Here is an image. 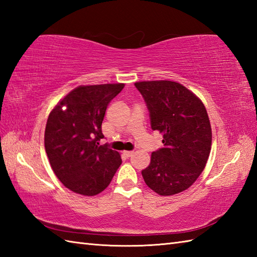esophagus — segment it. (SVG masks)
<instances>
[{"instance_id": "obj_1", "label": "esophagus", "mask_w": 257, "mask_h": 257, "mask_svg": "<svg viewBox=\"0 0 257 257\" xmlns=\"http://www.w3.org/2000/svg\"><path fill=\"white\" fill-rule=\"evenodd\" d=\"M123 155L125 156V157H132L133 155H134V151H123Z\"/></svg>"}]
</instances>
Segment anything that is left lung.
Returning <instances> with one entry per match:
<instances>
[{"instance_id":"left-lung-1","label":"left lung","mask_w":257,"mask_h":257,"mask_svg":"<svg viewBox=\"0 0 257 257\" xmlns=\"http://www.w3.org/2000/svg\"><path fill=\"white\" fill-rule=\"evenodd\" d=\"M150 112L151 128L163 136V148L151 154L141 171L146 184L162 196L189 189L209 159L212 129L200 98L171 80L137 81Z\"/></svg>"}]
</instances>
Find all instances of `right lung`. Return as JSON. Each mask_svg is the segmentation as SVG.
Returning a JSON list of instances; mask_svg holds the SVG:
<instances>
[{
  "label": "right lung",
  "instance_id": "right-lung-1",
  "mask_svg": "<svg viewBox=\"0 0 257 257\" xmlns=\"http://www.w3.org/2000/svg\"><path fill=\"white\" fill-rule=\"evenodd\" d=\"M124 84L78 86L48 116L44 144L54 173L65 187L86 196L102 192L121 165L118 151L99 145L107 106Z\"/></svg>",
  "mask_w": 257,
  "mask_h": 257
}]
</instances>
